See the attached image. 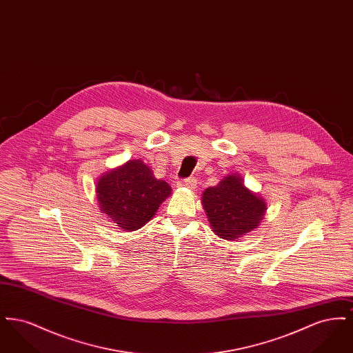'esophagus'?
<instances>
[{"label":"esophagus","mask_w":353,"mask_h":353,"mask_svg":"<svg viewBox=\"0 0 353 353\" xmlns=\"http://www.w3.org/2000/svg\"><path fill=\"white\" fill-rule=\"evenodd\" d=\"M179 186H183V188H188V189H194L197 186V180L196 179H185L183 181L179 183Z\"/></svg>","instance_id":"esophagus-1"}]
</instances>
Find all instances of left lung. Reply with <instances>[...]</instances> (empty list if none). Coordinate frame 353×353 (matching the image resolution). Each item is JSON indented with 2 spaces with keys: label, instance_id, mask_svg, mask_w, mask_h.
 Wrapping results in <instances>:
<instances>
[{
  "label": "left lung",
  "instance_id": "1",
  "mask_svg": "<svg viewBox=\"0 0 353 353\" xmlns=\"http://www.w3.org/2000/svg\"><path fill=\"white\" fill-rule=\"evenodd\" d=\"M201 202L213 233L228 241H236L256 229L268 210L266 200L250 190L238 173L206 188Z\"/></svg>",
  "mask_w": 353,
  "mask_h": 353
}]
</instances>
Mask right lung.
<instances>
[{
  "label": "right lung",
  "mask_w": 353,
  "mask_h": 353,
  "mask_svg": "<svg viewBox=\"0 0 353 353\" xmlns=\"http://www.w3.org/2000/svg\"><path fill=\"white\" fill-rule=\"evenodd\" d=\"M95 192L101 213L120 229L134 232L153 219L172 194V188L156 179L143 160L136 159L103 173Z\"/></svg>",
  "instance_id": "1"
}]
</instances>
